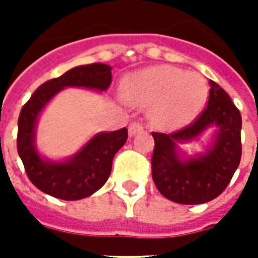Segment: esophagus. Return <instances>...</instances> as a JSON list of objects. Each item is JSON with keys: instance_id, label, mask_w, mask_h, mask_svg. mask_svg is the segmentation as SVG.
Masks as SVG:
<instances>
[{"instance_id": "obj_1", "label": "esophagus", "mask_w": 258, "mask_h": 258, "mask_svg": "<svg viewBox=\"0 0 258 258\" xmlns=\"http://www.w3.org/2000/svg\"><path fill=\"white\" fill-rule=\"evenodd\" d=\"M141 131H144V125H142L141 123H138V121H133V123L130 124V127H128L130 137H134V135H137L138 133H141Z\"/></svg>"}]
</instances>
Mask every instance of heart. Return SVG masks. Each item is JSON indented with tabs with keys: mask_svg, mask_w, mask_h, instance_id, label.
Here are the masks:
<instances>
[{
	"mask_svg": "<svg viewBox=\"0 0 258 258\" xmlns=\"http://www.w3.org/2000/svg\"><path fill=\"white\" fill-rule=\"evenodd\" d=\"M124 98L135 106H151L149 117L153 125L177 130L202 112L207 85L200 74L160 64L133 74L124 85Z\"/></svg>",
	"mask_w": 258,
	"mask_h": 258,
	"instance_id": "b5f03b06",
	"label": "heart"
}]
</instances>
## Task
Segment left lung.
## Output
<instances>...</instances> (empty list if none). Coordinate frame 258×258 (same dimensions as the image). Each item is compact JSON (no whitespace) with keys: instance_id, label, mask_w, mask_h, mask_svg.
I'll use <instances>...</instances> for the list:
<instances>
[{"instance_id":"obj_1","label":"left lung","mask_w":258,"mask_h":258,"mask_svg":"<svg viewBox=\"0 0 258 258\" xmlns=\"http://www.w3.org/2000/svg\"><path fill=\"white\" fill-rule=\"evenodd\" d=\"M211 125H216L217 133L206 153L182 159L176 144L196 139ZM240 128L239 109L227 92L210 80L207 105L194 123L171 134L152 133V177L159 192L181 205H202L216 199L240 163Z\"/></svg>"}]
</instances>
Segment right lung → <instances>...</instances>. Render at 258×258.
I'll return each instance as SVG.
<instances>
[{"label":"right lung","mask_w":258,"mask_h":258,"mask_svg":"<svg viewBox=\"0 0 258 258\" xmlns=\"http://www.w3.org/2000/svg\"><path fill=\"white\" fill-rule=\"evenodd\" d=\"M109 64L92 63L70 69L60 77L41 84L22 107L18 120V153L33 185L63 200L84 199L103 186L112 171L113 157L128 138L127 128L99 133L74 156L64 162H52L38 155L36 124L41 110L66 87H83L105 91L112 83Z\"/></svg>","instance_id":"obj_1"}]
</instances>
